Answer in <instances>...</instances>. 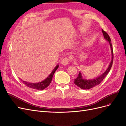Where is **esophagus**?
Here are the masks:
<instances>
[{
	"mask_svg": "<svg viewBox=\"0 0 126 126\" xmlns=\"http://www.w3.org/2000/svg\"><path fill=\"white\" fill-rule=\"evenodd\" d=\"M70 58H68L67 57L64 58V59H63L61 61L62 64L64 65H66L69 63V62H70Z\"/></svg>",
	"mask_w": 126,
	"mask_h": 126,
	"instance_id": "obj_1",
	"label": "esophagus"
}]
</instances>
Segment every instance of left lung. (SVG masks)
I'll list each match as a JSON object with an SVG mask.
<instances>
[{"label": "left lung", "instance_id": "left-lung-1", "mask_svg": "<svg viewBox=\"0 0 126 126\" xmlns=\"http://www.w3.org/2000/svg\"><path fill=\"white\" fill-rule=\"evenodd\" d=\"M102 32H103V34L104 35V37L105 39L108 42H109V46H110V47L111 53V62L110 63H109V65L108 68H107V70L105 71L103 74H101L99 76L97 77V78L94 79H84L83 78V76L82 75V74H81L80 72H79L78 78H77L75 79H74V83L79 88L83 89V90H88V89H90L93 87L96 86V85L99 84L101 82V81L104 79V78L108 74V73H109V72L110 71L111 67L112 66L113 59V54L112 46V44L111 43V40L110 37H109V35L103 29H102Z\"/></svg>", "mask_w": 126, "mask_h": 126}]
</instances>
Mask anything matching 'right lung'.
I'll return each instance as SVG.
<instances>
[{
    "label": "right lung",
    "mask_w": 126,
    "mask_h": 126,
    "mask_svg": "<svg viewBox=\"0 0 126 126\" xmlns=\"http://www.w3.org/2000/svg\"><path fill=\"white\" fill-rule=\"evenodd\" d=\"M59 66V64H58L57 65L54 67L53 70V71L51 73V74L48 75L45 79L42 80V82H40L39 83H28L27 82H26L25 80H23L22 82L26 85H27V86H28L30 88H33V89H35V90H43L44 88H47L48 85H50V84L51 83L52 81L53 76L55 72L58 68ZM21 80H22V79Z\"/></svg>",
    "instance_id": "1"
}]
</instances>
